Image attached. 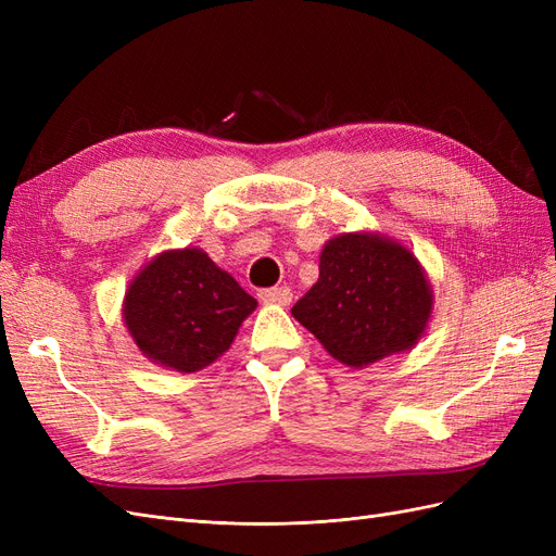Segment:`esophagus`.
<instances>
[{"mask_svg": "<svg viewBox=\"0 0 556 556\" xmlns=\"http://www.w3.org/2000/svg\"><path fill=\"white\" fill-rule=\"evenodd\" d=\"M260 301L262 304H276V306H288L292 301V292L290 288H268V290H260Z\"/></svg>", "mask_w": 556, "mask_h": 556, "instance_id": "1", "label": "esophagus"}]
</instances>
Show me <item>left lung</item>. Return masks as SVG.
Here are the masks:
<instances>
[{
    "label": "left lung",
    "instance_id": "8db88e82",
    "mask_svg": "<svg viewBox=\"0 0 556 556\" xmlns=\"http://www.w3.org/2000/svg\"><path fill=\"white\" fill-rule=\"evenodd\" d=\"M431 285L413 252L380 233H341L319 252V278L292 315L331 357L366 366L410 350L427 329Z\"/></svg>",
    "mask_w": 556,
    "mask_h": 556
}]
</instances>
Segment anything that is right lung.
Returning <instances> with one entry per match:
<instances>
[{
    "mask_svg": "<svg viewBox=\"0 0 556 556\" xmlns=\"http://www.w3.org/2000/svg\"><path fill=\"white\" fill-rule=\"evenodd\" d=\"M257 308L199 248L166 250L129 282L123 319L141 355L180 374L213 364Z\"/></svg>",
    "mask_w": 556,
    "mask_h": 556,
    "instance_id": "right-lung-1",
    "label": "right lung"
}]
</instances>
